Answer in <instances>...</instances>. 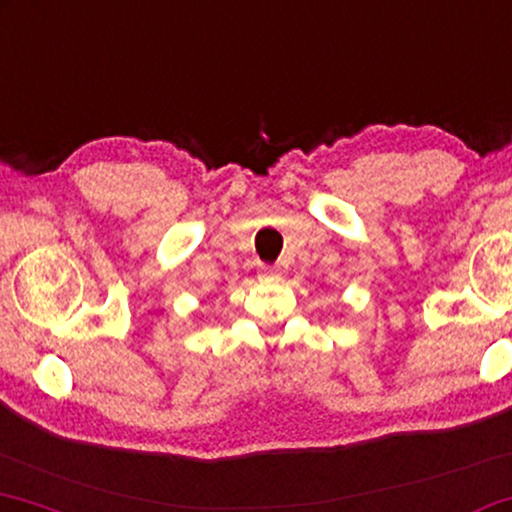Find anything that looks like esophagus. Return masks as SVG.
<instances>
[{
    "instance_id": "34e87169",
    "label": "esophagus",
    "mask_w": 512,
    "mask_h": 512,
    "mask_svg": "<svg viewBox=\"0 0 512 512\" xmlns=\"http://www.w3.org/2000/svg\"><path fill=\"white\" fill-rule=\"evenodd\" d=\"M260 278H262V281H278V269L276 267H262Z\"/></svg>"
}]
</instances>
